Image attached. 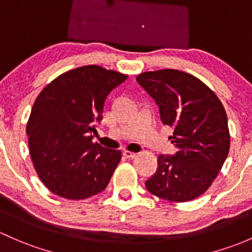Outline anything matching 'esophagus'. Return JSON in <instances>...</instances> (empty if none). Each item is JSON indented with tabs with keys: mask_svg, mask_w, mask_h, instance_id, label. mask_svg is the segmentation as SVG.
<instances>
[{
	"mask_svg": "<svg viewBox=\"0 0 252 252\" xmlns=\"http://www.w3.org/2000/svg\"><path fill=\"white\" fill-rule=\"evenodd\" d=\"M124 155H125L126 158H128V159H134V158L137 157V153L129 152V150H125V152H124Z\"/></svg>",
	"mask_w": 252,
	"mask_h": 252,
	"instance_id": "obj_1",
	"label": "esophagus"
}]
</instances>
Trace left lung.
I'll return each instance as SVG.
<instances>
[{"instance_id": "1", "label": "left lung", "mask_w": 252, "mask_h": 252, "mask_svg": "<svg viewBox=\"0 0 252 252\" xmlns=\"http://www.w3.org/2000/svg\"><path fill=\"white\" fill-rule=\"evenodd\" d=\"M137 81L159 105L175 155H159L145 187L158 198L184 203L209 189L227 159L230 136L221 100L198 77L175 69L142 72Z\"/></svg>"}]
</instances>
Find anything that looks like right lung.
Returning <instances> with one entry per match:
<instances>
[{
	"mask_svg": "<svg viewBox=\"0 0 252 252\" xmlns=\"http://www.w3.org/2000/svg\"><path fill=\"white\" fill-rule=\"evenodd\" d=\"M127 75L85 65L59 75L33 103L27 133L33 167L56 195L81 200L107 188L121 150L93 142L108 94Z\"/></svg>",
	"mask_w": 252,
	"mask_h": 252,
	"instance_id": "1",
	"label": "right lung"
}]
</instances>
